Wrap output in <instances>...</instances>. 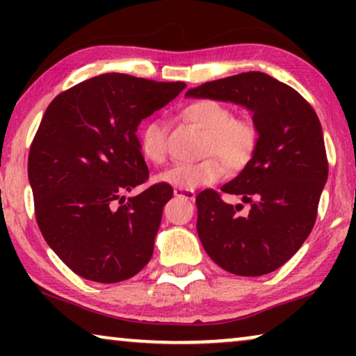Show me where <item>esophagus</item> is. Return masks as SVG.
Returning <instances> with one entry per match:
<instances>
[{"label":"esophagus","instance_id":"obj_1","mask_svg":"<svg viewBox=\"0 0 356 356\" xmlns=\"http://www.w3.org/2000/svg\"><path fill=\"white\" fill-rule=\"evenodd\" d=\"M173 194L177 197H183L186 199V201H194V197H196V194H194L193 189H181V188H175Z\"/></svg>","mask_w":356,"mask_h":356}]
</instances>
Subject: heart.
I'll return each mask as SVG.
<instances>
[{
    "mask_svg": "<svg viewBox=\"0 0 356 356\" xmlns=\"http://www.w3.org/2000/svg\"><path fill=\"white\" fill-rule=\"evenodd\" d=\"M181 116L204 131L201 154L194 163L175 165L160 175L162 183L175 188L194 189L213 184L232 172L243 170L251 162L259 143L256 121L248 115H232L230 106L213 99H197L183 106ZM140 154L154 165L167 162V128L157 118L140 124L138 133Z\"/></svg>",
    "mask_w": 356,
    "mask_h": 356,
    "instance_id": "1",
    "label": "heart"
}]
</instances>
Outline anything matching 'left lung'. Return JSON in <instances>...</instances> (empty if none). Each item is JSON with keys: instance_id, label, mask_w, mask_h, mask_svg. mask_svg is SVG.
Instances as JSON below:
<instances>
[{"instance_id": "obj_1", "label": "left lung", "mask_w": 356, "mask_h": 356, "mask_svg": "<svg viewBox=\"0 0 356 356\" xmlns=\"http://www.w3.org/2000/svg\"><path fill=\"white\" fill-rule=\"evenodd\" d=\"M189 97L235 102L252 111L259 143L251 162L222 191L241 196L238 213L216 189L197 194V235L209 257L232 274L274 272L313 230L329 163L319 118L295 89L259 71L211 81Z\"/></svg>"}]
</instances>
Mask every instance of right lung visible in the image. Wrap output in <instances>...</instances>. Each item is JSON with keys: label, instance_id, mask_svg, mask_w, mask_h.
Segmentation results:
<instances>
[{"label": "right lung", "instance_id": "obj_1", "mask_svg": "<svg viewBox=\"0 0 356 356\" xmlns=\"http://www.w3.org/2000/svg\"><path fill=\"white\" fill-rule=\"evenodd\" d=\"M184 87L108 72L48 105L29 152V181L37 225L74 274L116 284L152 257L173 189L157 183L124 199L149 179L136 131Z\"/></svg>", "mask_w": 356, "mask_h": 356}]
</instances>
